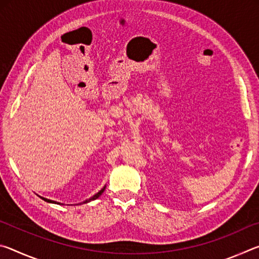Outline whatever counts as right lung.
<instances>
[{"label":"right lung","instance_id":"obj_1","mask_svg":"<svg viewBox=\"0 0 259 259\" xmlns=\"http://www.w3.org/2000/svg\"><path fill=\"white\" fill-rule=\"evenodd\" d=\"M105 188H106V186H104L102 190H100L98 193H96V194L94 195V196H91V198H89V199H87L85 201H83V202H81L80 204H82V203H88V202H90V201H94V200H96V199H98L100 195L103 194V192L105 191ZM42 198V196H41ZM43 200L46 201V202H49V203H55V204H63V203H60V202H56V201H52V200H49V199H46V198H42Z\"/></svg>","mask_w":259,"mask_h":259}]
</instances>
